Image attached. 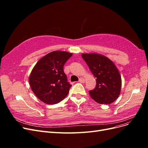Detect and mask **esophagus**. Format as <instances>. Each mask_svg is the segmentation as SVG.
I'll list each match as a JSON object with an SVG mask.
<instances>
[{
	"label": "esophagus",
	"instance_id": "34e87169",
	"mask_svg": "<svg viewBox=\"0 0 148 148\" xmlns=\"http://www.w3.org/2000/svg\"><path fill=\"white\" fill-rule=\"evenodd\" d=\"M79 83H84L85 82V79L83 78H80L79 79Z\"/></svg>",
	"mask_w": 148,
	"mask_h": 148
}]
</instances>
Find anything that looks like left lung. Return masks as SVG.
<instances>
[{"instance_id":"8db88e82","label":"left lung","mask_w":148,"mask_h":148,"mask_svg":"<svg viewBox=\"0 0 148 148\" xmlns=\"http://www.w3.org/2000/svg\"><path fill=\"white\" fill-rule=\"evenodd\" d=\"M89 70L96 78V86L89 91L92 99L102 104H110L119 96L122 79L114 62L107 57L96 53H82Z\"/></svg>"}]
</instances>
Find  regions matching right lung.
Instances as JSON below:
<instances>
[{
	"label": "right lung",
	"instance_id": "right-lung-1",
	"mask_svg": "<svg viewBox=\"0 0 148 148\" xmlns=\"http://www.w3.org/2000/svg\"><path fill=\"white\" fill-rule=\"evenodd\" d=\"M72 53L56 51L42 57L30 73L31 90L39 100L47 104H55L68 95L71 85L64 71L65 62Z\"/></svg>",
	"mask_w": 148,
	"mask_h": 148
}]
</instances>
